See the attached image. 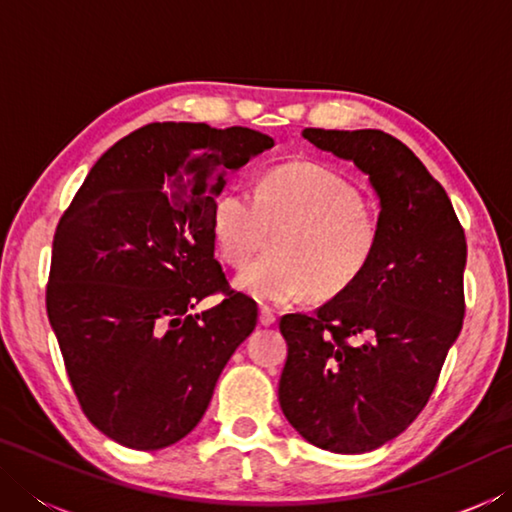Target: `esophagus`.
Here are the masks:
<instances>
[{"label": "esophagus", "instance_id": "1", "mask_svg": "<svg viewBox=\"0 0 512 512\" xmlns=\"http://www.w3.org/2000/svg\"><path fill=\"white\" fill-rule=\"evenodd\" d=\"M275 320H277V316H275V311H273V309H268V307H262V309H259V323H262L264 327H268V325H275Z\"/></svg>", "mask_w": 512, "mask_h": 512}]
</instances>
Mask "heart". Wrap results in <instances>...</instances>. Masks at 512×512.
I'll list each match as a JSON object with an SVG mask.
<instances>
[{
    "label": "heart",
    "instance_id": "heart-1",
    "mask_svg": "<svg viewBox=\"0 0 512 512\" xmlns=\"http://www.w3.org/2000/svg\"><path fill=\"white\" fill-rule=\"evenodd\" d=\"M266 232L271 253L237 273L235 289L259 305H287L348 289L370 264L379 221L348 180L291 162L268 171L253 198L228 187L212 205V237L225 264L244 266Z\"/></svg>",
    "mask_w": 512,
    "mask_h": 512
}]
</instances>
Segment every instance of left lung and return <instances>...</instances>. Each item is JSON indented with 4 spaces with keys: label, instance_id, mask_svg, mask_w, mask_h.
<instances>
[{
    "label": "left lung",
    "instance_id": "1",
    "mask_svg": "<svg viewBox=\"0 0 512 512\" xmlns=\"http://www.w3.org/2000/svg\"><path fill=\"white\" fill-rule=\"evenodd\" d=\"M302 137L366 173L379 241L348 289L314 314H287L280 406L307 443L366 454L400 436L429 402L463 327L465 232L452 201L409 146L384 131Z\"/></svg>",
    "mask_w": 512,
    "mask_h": 512
}]
</instances>
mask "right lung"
<instances>
[{
    "label": "right lung",
    "instance_id": "right-lung-1",
    "mask_svg": "<svg viewBox=\"0 0 512 512\" xmlns=\"http://www.w3.org/2000/svg\"><path fill=\"white\" fill-rule=\"evenodd\" d=\"M273 144L244 126L149 124L101 155L60 219L47 316L83 413L115 443L185 438L255 329V300L214 259L212 205ZM216 290L222 305L194 315Z\"/></svg>",
    "mask_w": 512,
    "mask_h": 512
}]
</instances>
